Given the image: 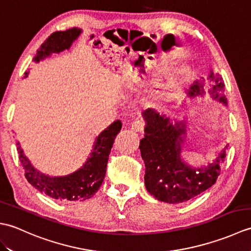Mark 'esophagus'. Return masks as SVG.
Wrapping results in <instances>:
<instances>
[{
	"label": "esophagus",
	"mask_w": 251,
	"mask_h": 251,
	"mask_svg": "<svg viewBox=\"0 0 251 251\" xmlns=\"http://www.w3.org/2000/svg\"><path fill=\"white\" fill-rule=\"evenodd\" d=\"M143 127H145V124H143V122H141V121H135L131 124V130L135 131V132H139V131H142Z\"/></svg>",
	"instance_id": "1"
}]
</instances>
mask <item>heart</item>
<instances>
[{
	"mask_svg": "<svg viewBox=\"0 0 251 251\" xmlns=\"http://www.w3.org/2000/svg\"><path fill=\"white\" fill-rule=\"evenodd\" d=\"M192 73H193V69L188 63L170 68L168 71L165 72L161 79L159 90L156 94H154V102H164V101H168L176 97L189 83ZM158 76L159 72L148 69L147 72L142 75L126 78L124 86L127 92L139 93L150 86L153 82H155Z\"/></svg>",
	"mask_w": 251,
	"mask_h": 251,
	"instance_id": "1",
	"label": "heart"
}]
</instances>
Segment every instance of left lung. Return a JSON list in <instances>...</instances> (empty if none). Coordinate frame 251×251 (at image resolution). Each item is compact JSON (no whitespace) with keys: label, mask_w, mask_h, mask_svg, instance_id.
<instances>
[{"label":"left lung","mask_w":251,"mask_h":251,"mask_svg":"<svg viewBox=\"0 0 251 251\" xmlns=\"http://www.w3.org/2000/svg\"><path fill=\"white\" fill-rule=\"evenodd\" d=\"M211 87L208 93L211 98L226 105L225 82L219 74L210 71ZM205 83L195 82L191 87L190 97L205 95ZM147 123L145 138L140 140L141 157L146 165L145 183L149 193L156 200L180 204L209 189L220 174V164L225 162L227 145L218 153L214 163L193 168L181 158V145L186 135L185 122L176 121L159 115L152 110L143 112Z\"/></svg>","instance_id":"obj_1"}]
</instances>
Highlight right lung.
<instances>
[{
	"instance_id": "right-lung-1",
	"label": "right lung",
	"mask_w": 251,
	"mask_h": 251,
	"mask_svg": "<svg viewBox=\"0 0 251 251\" xmlns=\"http://www.w3.org/2000/svg\"><path fill=\"white\" fill-rule=\"evenodd\" d=\"M81 32L82 30L78 28L54 32L37 50V54L33 58V61L39 63L54 52L59 54L62 50H69L73 42L81 34ZM28 73L29 72L25 73V77L28 76ZM121 128L122 123L120 120L112 123L108 128L97 137L90 156L83 166L78 168L76 172L61 176V177H50L36 170L25 155L19 142H17L19 159L25 169L26 180L41 193H44L58 201H73L90 199L102 184L111 149Z\"/></svg>"
}]
</instances>
